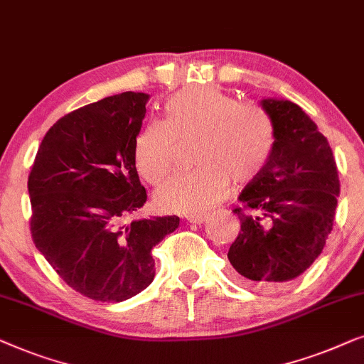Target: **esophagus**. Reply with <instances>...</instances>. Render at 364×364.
Masks as SVG:
<instances>
[{
  "label": "esophagus",
  "mask_w": 364,
  "mask_h": 364,
  "mask_svg": "<svg viewBox=\"0 0 364 364\" xmlns=\"http://www.w3.org/2000/svg\"><path fill=\"white\" fill-rule=\"evenodd\" d=\"M186 221L191 223V224H198V226H201V224L206 221V216H204V214H198V216H188Z\"/></svg>",
  "instance_id": "1"
}]
</instances>
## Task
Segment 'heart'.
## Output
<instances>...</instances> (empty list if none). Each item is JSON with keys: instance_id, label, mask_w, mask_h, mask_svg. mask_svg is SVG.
I'll return each mask as SVG.
<instances>
[{"instance_id": "1", "label": "heart", "mask_w": 364, "mask_h": 364, "mask_svg": "<svg viewBox=\"0 0 364 364\" xmlns=\"http://www.w3.org/2000/svg\"><path fill=\"white\" fill-rule=\"evenodd\" d=\"M199 138L194 163L198 171L173 176L155 194L166 213L198 216L221 201L229 180L242 186L267 168L275 145L270 117L254 105H242L218 87H189L166 102L165 122H150L138 133L135 163L148 183L170 175L176 140Z\"/></svg>"}]
</instances>
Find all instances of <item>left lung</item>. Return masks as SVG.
<instances>
[{"label": "left lung", "instance_id": "obj_1", "mask_svg": "<svg viewBox=\"0 0 364 364\" xmlns=\"http://www.w3.org/2000/svg\"><path fill=\"white\" fill-rule=\"evenodd\" d=\"M275 130L267 168L239 194L240 232L228 259L239 284L279 289L305 272L333 229L340 180L328 140L299 105L260 100Z\"/></svg>", "mask_w": 364, "mask_h": 364}]
</instances>
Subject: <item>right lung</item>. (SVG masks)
<instances>
[{"instance_id":"obj_1","label":"right lung","mask_w":364,"mask_h":364,"mask_svg":"<svg viewBox=\"0 0 364 364\" xmlns=\"http://www.w3.org/2000/svg\"><path fill=\"white\" fill-rule=\"evenodd\" d=\"M150 95L124 92L64 115L41 141L28 180L36 247L69 287L124 301L155 277L151 249L178 216L125 218L146 201L135 141Z\"/></svg>"}]
</instances>
